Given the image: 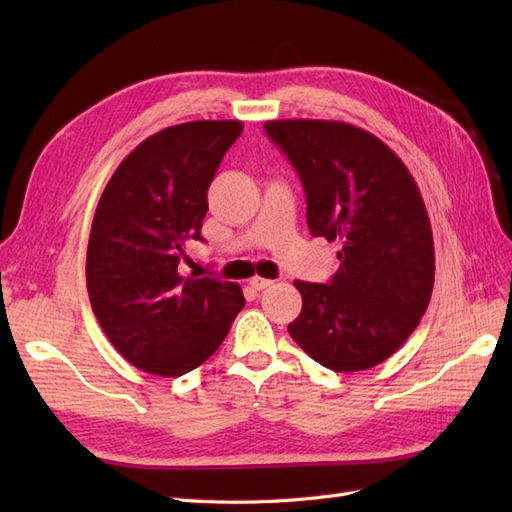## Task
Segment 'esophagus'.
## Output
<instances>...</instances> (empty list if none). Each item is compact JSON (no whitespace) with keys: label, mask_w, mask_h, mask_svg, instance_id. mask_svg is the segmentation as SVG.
I'll return each instance as SVG.
<instances>
[{"label":"esophagus","mask_w":512,"mask_h":512,"mask_svg":"<svg viewBox=\"0 0 512 512\" xmlns=\"http://www.w3.org/2000/svg\"><path fill=\"white\" fill-rule=\"evenodd\" d=\"M275 282L273 280H265V277H258V275H254L252 280H250V286L254 288V290H265V288H271Z\"/></svg>","instance_id":"esophagus-1"}]
</instances>
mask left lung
I'll return each mask as SVG.
<instances>
[{"label": "left lung", "mask_w": 512, "mask_h": 512, "mask_svg": "<svg viewBox=\"0 0 512 512\" xmlns=\"http://www.w3.org/2000/svg\"><path fill=\"white\" fill-rule=\"evenodd\" d=\"M265 130L301 177L309 232L342 243L329 284L294 282L303 307L288 333L333 371L374 367L404 346L431 299L436 256L416 181L350 123L277 119Z\"/></svg>", "instance_id": "8db88e82"}]
</instances>
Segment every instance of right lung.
Masks as SVG:
<instances>
[{"mask_svg":"<svg viewBox=\"0 0 512 512\" xmlns=\"http://www.w3.org/2000/svg\"><path fill=\"white\" fill-rule=\"evenodd\" d=\"M241 121H188L128 153L100 196L87 245V292L108 342L134 367L177 378L220 348L241 286L177 271L203 241L207 190Z\"/></svg>","mask_w":512,"mask_h":512,"instance_id":"add662e5","label":"right lung"}]
</instances>
